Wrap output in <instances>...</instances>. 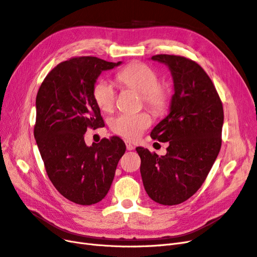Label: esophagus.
Returning <instances> with one entry per match:
<instances>
[{
  "label": "esophagus",
  "mask_w": 257,
  "mask_h": 257,
  "mask_svg": "<svg viewBox=\"0 0 257 257\" xmlns=\"http://www.w3.org/2000/svg\"><path fill=\"white\" fill-rule=\"evenodd\" d=\"M125 146H126V149L128 150V151H132V150H134V146L132 145L131 143H128V142H125Z\"/></svg>",
  "instance_id": "34e87169"
}]
</instances>
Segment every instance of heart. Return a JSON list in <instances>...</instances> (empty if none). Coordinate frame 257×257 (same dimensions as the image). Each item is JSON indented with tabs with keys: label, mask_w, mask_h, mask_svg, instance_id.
<instances>
[{
	"label": "heart",
	"mask_w": 257,
	"mask_h": 257,
	"mask_svg": "<svg viewBox=\"0 0 257 257\" xmlns=\"http://www.w3.org/2000/svg\"><path fill=\"white\" fill-rule=\"evenodd\" d=\"M118 80L128 89L142 93L146 107L157 113H163L168 106L169 90L167 85L160 83L159 74L145 63H133L124 67L116 76ZM115 90L106 80H98L93 88V98L102 111L110 112L115 103ZM151 116L147 112L122 113L110 122L113 133L128 141H135L151 125Z\"/></svg>",
	"instance_id": "heart-1"
}]
</instances>
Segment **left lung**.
Instances as JSON below:
<instances>
[{"mask_svg":"<svg viewBox=\"0 0 257 257\" xmlns=\"http://www.w3.org/2000/svg\"><path fill=\"white\" fill-rule=\"evenodd\" d=\"M168 66L174 79L170 110L150 136L168 142L167 153L159 157L137 147L142 160L145 190L155 203L181 204L206 180L222 145L223 105L203 67L180 56L157 54L151 58Z\"/></svg>","mask_w":257,"mask_h":257,"instance_id":"1","label":"left lung"}]
</instances>
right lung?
<instances>
[{"mask_svg": "<svg viewBox=\"0 0 257 257\" xmlns=\"http://www.w3.org/2000/svg\"><path fill=\"white\" fill-rule=\"evenodd\" d=\"M121 63L72 58L50 71L37 92L34 137L38 150L54 188L75 204L93 205L107 195L126 149L116 136L90 147L84 143L88 127L104 126L93 98L96 79Z\"/></svg>", "mask_w": 257, "mask_h": 257, "instance_id": "obj_1", "label": "right lung"}]
</instances>
